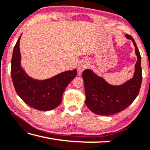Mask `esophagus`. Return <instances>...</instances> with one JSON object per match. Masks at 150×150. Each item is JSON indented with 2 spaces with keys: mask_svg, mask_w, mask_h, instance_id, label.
I'll use <instances>...</instances> for the list:
<instances>
[{
  "mask_svg": "<svg viewBox=\"0 0 150 150\" xmlns=\"http://www.w3.org/2000/svg\"><path fill=\"white\" fill-rule=\"evenodd\" d=\"M88 67V63L86 61H83L80 63L79 65V67H78V73L79 74H81L82 71H83L84 69H85Z\"/></svg>",
  "mask_w": 150,
  "mask_h": 150,
  "instance_id": "esophagus-1",
  "label": "esophagus"
}]
</instances>
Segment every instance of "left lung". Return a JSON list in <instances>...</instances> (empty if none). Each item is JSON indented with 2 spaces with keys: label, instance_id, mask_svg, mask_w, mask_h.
Masks as SVG:
<instances>
[{
  "label": "left lung",
  "instance_id": "8db88e82",
  "mask_svg": "<svg viewBox=\"0 0 150 150\" xmlns=\"http://www.w3.org/2000/svg\"><path fill=\"white\" fill-rule=\"evenodd\" d=\"M126 37L132 41L137 56L132 79L122 85L114 86L106 83L91 69H85L82 74L85 85L86 105L92 112L99 115H112L126 109L132 103L140 91L142 83L140 52L132 37L129 35H126Z\"/></svg>",
  "mask_w": 150,
  "mask_h": 150
}]
</instances>
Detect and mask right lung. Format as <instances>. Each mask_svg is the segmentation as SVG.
<instances>
[{
	"label": "right lung",
	"mask_w": 150,
	"mask_h": 150,
	"mask_svg": "<svg viewBox=\"0 0 150 150\" xmlns=\"http://www.w3.org/2000/svg\"><path fill=\"white\" fill-rule=\"evenodd\" d=\"M14 46L11 59V75L16 93L30 107L48 111L57 107L68 84L76 76V69L62 72L50 79L38 81L26 74L20 65V40Z\"/></svg>",
	"instance_id": "add662e5"
}]
</instances>
